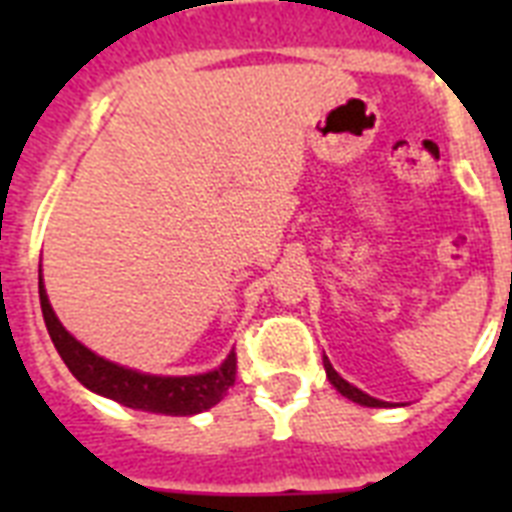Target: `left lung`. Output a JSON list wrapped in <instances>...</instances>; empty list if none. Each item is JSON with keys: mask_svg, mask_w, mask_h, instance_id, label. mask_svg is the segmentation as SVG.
<instances>
[{"mask_svg": "<svg viewBox=\"0 0 512 512\" xmlns=\"http://www.w3.org/2000/svg\"><path fill=\"white\" fill-rule=\"evenodd\" d=\"M324 369H327V377H329V382H332V385H335L337 390H340L342 396L345 398H350V401H356V404H361V406H388V401H380V398H372V396H366L364 390H358L356 385H350V382H345L340 377V374L335 372V366L329 364V358L324 356Z\"/></svg>", "mask_w": 512, "mask_h": 512, "instance_id": "1", "label": "left lung"}]
</instances>
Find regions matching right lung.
<instances>
[{
  "label": "right lung",
  "instance_id": "right-lung-1",
  "mask_svg": "<svg viewBox=\"0 0 512 512\" xmlns=\"http://www.w3.org/2000/svg\"><path fill=\"white\" fill-rule=\"evenodd\" d=\"M39 303H42V316L52 345L63 358V364L68 366V372L92 393L119 401L130 409L188 417V414L207 412L217 401H223L228 388L236 382V353L233 350L217 369L207 374H191V377L143 374L114 364V361H106L90 348H84L74 335H68L66 327L52 311L42 279H39Z\"/></svg>",
  "mask_w": 512,
  "mask_h": 512
}]
</instances>
